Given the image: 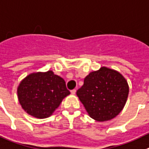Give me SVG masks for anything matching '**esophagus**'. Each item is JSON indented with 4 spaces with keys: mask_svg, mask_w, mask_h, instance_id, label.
I'll use <instances>...</instances> for the list:
<instances>
[{
    "mask_svg": "<svg viewBox=\"0 0 149 149\" xmlns=\"http://www.w3.org/2000/svg\"><path fill=\"white\" fill-rule=\"evenodd\" d=\"M70 92H71V94H76V89L71 90Z\"/></svg>",
    "mask_w": 149,
    "mask_h": 149,
    "instance_id": "obj_1",
    "label": "esophagus"
}]
</instances>
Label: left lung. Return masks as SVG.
<instances>
[{
    "label": "left lung",
    "mask_w": 149,
    "mask_h": 149,
    "mask_svg": "<svg viewBox=\"0 0 149 149\" xmlns=\"http://www.w3.org/2000/svg\"><path fill=\"white\" fill-rule=\"evenodd\" d=\"M128 93L127 82L119 72L102 67L85 77L76 95L91 118L107 121L121 112Z\"/></svg>",
    "instance_id": "8db88e82"
}]
</instances>
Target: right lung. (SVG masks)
Returning <instances> with one entry per match:
<instances>
[{
	"label": "right lung",
	"instance_id": "obj_1",
	"mask_svg": "<svg viewBox=\"0 0 149 149\" xmlns=\"http://www.w3.org/2000/svg\"><path fill=\"white\" fill-rule=\"evenodd\" d=\"M18 98L22 109L37 118L49 117L64 97L70 92L65 81L52 70L27 76L17 88Z\"/></svg>",
	"mask_w": 149,
	"mask_h": 149
}]
</instances>
